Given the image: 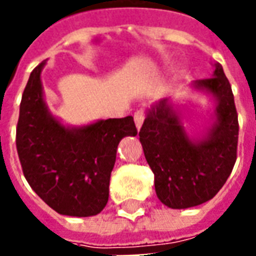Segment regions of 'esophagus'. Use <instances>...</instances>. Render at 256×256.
<instances>
[{"label": "esophagus", "instance_id": "34e87169", "mask_svg": "<svg viewBox=\"0 0 256 256\" xmlns=\"http://www.w3.org/2000/svg\"><path fill=\"white\" fill-rule=\"evenodd\" d=\"M144 119H145V114L142 111H136L134 112V123H136V126L137 128H141L142 126V123H144Z\"/></svg>", "mask_w": 256, "mask_h": 256}]
</instances>
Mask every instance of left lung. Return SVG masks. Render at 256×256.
I'll use <instances>...</instances> for the list:
<instances>
[{
  "instance_id": "8db88e82",
  "label": "left lung",
  "mask_w": 256,
  "mask_h": 256,
  "mask_svg": "<svg viewBox=\"0 0 256 256\" xmlns=\"http://www.w3.org/2000/svg\"><path fill=\"white\" fill-rule=\"evenodd\" d=\"M193 86L216 100L215 122L204 138H189L168 98L150 106L138 134L155 174L156 194L170 208H189L211 200L236 163L238 120L222 66L215 64L214 75L198 79Z\"/></svg>"
}]
</instances>
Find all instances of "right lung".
<instances>
[{
	"instance_id": "1",
	"label": "right lung",
	"mask_w": 256,
	"mask_h": 256,
	"mask_svg": "<svg viewBox=\"0 0 256 256\" xmlns=\"http://www.w3.org/2000/svg\"><path fill=\"white\" fill-rule=\"evenodd\" d=\"M31 72L20 102L16 148L32 190L56 212L92 216L102 211L119 141L136 136L133 116L67 128L48 110L41 71Z\"/></svg>"
}]
</instances>
